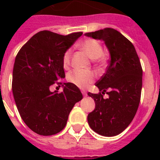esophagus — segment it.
Listing matches in <instances>:
<instances>
[{"mask_svg":"<svg viewBox=\"0 0 160 160\" xmlns=\"http://www.w3.org/2000/svg\"><path fill=\"white\" fill-rule=\"evenodd\" d=\"M81 91H82V94L83 95H84V96H86V95H87V91H86V90H82Z\"/></svg>","mask_w":160,"mask_h":160,"instance_id":"34e87169","label":"esophagus"}]
</instances>
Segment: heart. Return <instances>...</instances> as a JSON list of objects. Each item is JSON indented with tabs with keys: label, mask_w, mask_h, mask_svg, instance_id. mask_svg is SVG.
<instances>
[{
	"label": "heart",
	"mask_w": 160,
	"mask_h": 160,
	"mask_svg": "<svg viewBox=\"0 0 160 160\" xmlns=\"http://www.w3.org/2000/svg\"><path fill=\"white\" fill-rule=\"evenodd\" d=\"M80 48L88 55L91 59H98L103 54V49L101 44L94 39H87L80 44ZM72 57L71 49L65 52L62 58L64 68L69 67ZM95 74L90 70H75L68 73L67 79L72 84L75 85L79 88H86L94 82Z\"/></svg>",
	"instance_id": "obj_1"
}]
</instances>
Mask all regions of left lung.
<instances>
[{"instance_id":"obj_1","label":"left lung","mask_w":160,"mask_h":160,"mask_svg":"<svg viewBox=\"0 0 160 160\" xmlns=\"http://www.w3.org/2000/svg\"><path fill=\"white\" fill-rule=\"evenodd\" d=\"M85 35L102 40L111 59L107 71L96 86L101 92L88 95L94 98L95 109L87 116L90 128L103 136H115L128 128L135 117L141 98L142 69L133 44L111 28ZM107 92L108 99L103 98Z\"/></svg>"}]
</instances>
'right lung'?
Here are the masks:
<instances>
[{
    "mask_svg": "<svg viewBox=\"0 0 160 160\" xmlns=\"http://www.w3.org/2000/svg\"><path fill=\"white\" fill-rule=\"evenodd\" d=\"M82 34L40 31L17 54L12 70L14 100L25 123L38 135L62 131L73 106L82 98L80 90L70 82L64 83L62 92L49 90L54 83L62 85L57 81L65 78L63 55Z\"/></svg>",
    "mask_w": 160,
    "mask_h": 160,
    "instance_id": "right-lung-1",
    "label": "right lung"
}]
</instances>
